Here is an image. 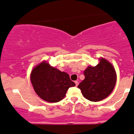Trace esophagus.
Instances as JSON below:
<instances>
[{
	"label": "esophagus",
	"instance_id": "esophagus-1",
	"mask_svg": "<svg viewBox=\"0 0 134 134\" xmlns=\"http://www.w3.org/2000/svg\"><path fill=\"white\" fill-rule=\"evenodd\" d=\"M75 86H77L79 84V82L77 81H75Z\"/></svg>",
	"mask_w": 134,
	"mask_h": 134
}]
</instances>
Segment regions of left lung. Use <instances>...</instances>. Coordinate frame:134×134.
Here are the masks:
<instances>
[{
	"label": "left lung",
	"instance_id": "8db88e82",
	"mask_svg": "<svg viewBox=\"0 0 134 134\" xmlns=\"http://www.w3.org/2000/svg\"><path fill=\"white\" fill-rule=\"evenodd\" d=\"M85 79L78 85L83 96L92 102L104 99L113 90L117 75L112 64L104 58L95 67L89 66L84 71Z\"/></svg>",
	"mask_w": 134,
	"mask_h": 134
}]
</instances>
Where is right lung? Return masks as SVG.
<instances>
[{
    "label": "right lung",
    "instance_id": "1",
    "mask_svg": "<svg viewBox=\"0 0 134 134\" xmlns=\"http://www.w3.org/2000/svg\"><path fill=\"white\" fill-rule=\"evenodd\" d=\"M30 80L37 94L49 102L61 100L67 90L75 86L67 73L51 67L45 61L33 69Z\"/></svg>",
    "mask_w": 134,
    "mask_h": 134
}]
</instances>
